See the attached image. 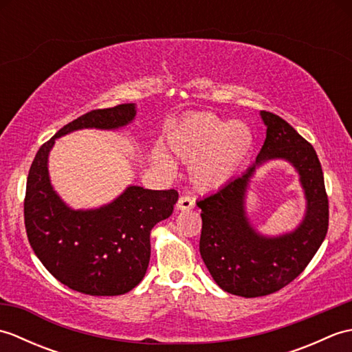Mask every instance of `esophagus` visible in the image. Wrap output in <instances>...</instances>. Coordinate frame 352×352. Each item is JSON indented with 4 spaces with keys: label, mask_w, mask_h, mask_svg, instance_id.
Returning <instances> with one entry per match:
<instances>
[{
    "label": "esophagus",
    "mask_w": 352,
    "mask_h": 352,
    "mask_svg": "<svg viewBox=\"0 0 352 352\" xmlns=\"http://www.w3.org/2000/svg\"><path fill=\"white\" fill-rule=\"evenodd\" d=\"M193 207H195V199L189 195H182L177 201V208L180 210H190Z\"/></svg>",
    "instance_id": "obj_1"
}]
</instances>
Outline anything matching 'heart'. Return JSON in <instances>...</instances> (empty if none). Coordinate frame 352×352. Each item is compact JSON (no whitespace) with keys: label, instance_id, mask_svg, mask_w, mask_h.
I'll return each instance as SVG.
<instances>
[{"label":"heart","instance_id":"heart-1","mask_svg":"<svg viewBox=\"0 0 352 352\" xmlns=\"http://www.w3.org/2000/svg\"><path fill=\"white\" fill-rule=\"evenodd\" d=\"M168 148L178 159L192 163V178L199 189H218L233 178L254 148V134L243 122L216 115L186 118L166 136ZM155 162L168 166V155L157 151Z\"/></svg>","mask_w":352,"mask_h":352}]
</instances>
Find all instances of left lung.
I'll use <instances>...</instances> for the list:
<instances>
[{
	"label": "left lung",
	"instance_id": "left-lung-1",
	"mask_svg": "<svg viewBox=\"0 0 352 352\" xmlns=\"http://www.w3.org/2000/svg\"><path fill=\"white\" fill-rule=\"evenodd\" d=\"M261 119L267 130L256 163L197 203L203 218L201 257L222 290L243 298L271 295L294 281L322 245L330 218L324 174L315 148L278 115L261 111ZM272 158L294 164L308 199L302 226L280 238L256 234L244 213L249 178L257 166Z\"/></svg>",
	"mask_w": 352,
	"mask_h": 352
}]
</instances>
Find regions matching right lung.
<instances>
[{
    "instance_id": "add662e5",
    "label": "right lung",
    "mask_w": 352,
    "mask_h": 352,
    "mask_svg": "<svg viewBox=\"0 0 352 352\" xmlns=\"http://www.w3.org/2000/svg\"><path fill=\"white\" fill-rule=\"evenodd\" d=\"M134 115V104L87 111L45 142L28 172L24 199L28 242L48 272L80 294L116 296L138 286L151 256V230L172 214L178 192L130 186L109 206L72 210L51 188L50 149L63 134L80 129H119Z\"/></svg>"
}]
</instances>
